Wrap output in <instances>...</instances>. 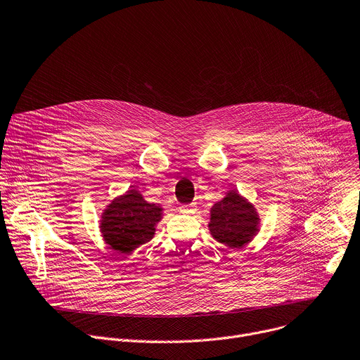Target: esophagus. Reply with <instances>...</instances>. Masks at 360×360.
<instances>
[{
  "instance_id": "1",
  "label": "esophagus",
  "mask_w": 360,
  "mask_h": 360,
  "mask_svg": "<svg viewBox=\"0 0 360 360\" xmlns=\"http://www.w3.org/2000/svg\"><path fill=\"white\" fill-rule=\"evenodd\" d=\"M195 210H196V206H195V205H186V206L179 207V212H180V213H184V214L193 213Z\"/></svg>"
}]
</instances>
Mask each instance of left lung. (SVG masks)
<instances>
[{"label": "left lung", "instance_id": "obj_1", "mask_svg": "<svg viewBox=\"0 0 360 360\" xmlns=\"http://www.w3.org/2000/svg\"><path fill=\"white\" fill-rule=\"evenodd\" d=\"M207 228L214 240L239 251L261 231V217L250 200L236 188H231L222 200L210 207Z\"/></svg>", "mask_w": 360, "mask_h": 360}]
</instances>
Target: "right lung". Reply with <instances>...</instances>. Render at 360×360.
Wrapping results in <instances>:
<instances>
[{
  "label": "right lung",
  "mask_w": 360,
  "mask_h": 360,
  "mask_svg": "<svg viewBox=\"0 0 360 360\" xmlns=\"http://www.w3.org/2000/svg\"><path fill=\"white\" fill-rule=\"evenodd\" d=\"M161 205L150 203L143 193L129 188L105 206L99 219V232L110 250L131 254L150 242L164 216Z\"/></svg>",
  "instance_id": "right-lung-1"
}]
</instances>
